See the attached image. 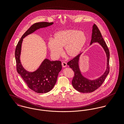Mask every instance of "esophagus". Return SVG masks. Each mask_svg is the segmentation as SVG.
Listing matches in <instances>:
<instances>
[{"mask_svg":"<svg viewBox=\"0 0 124 124\" xmlns=\"http://www.w3.org/2000/svg\"><path fill=\"white\" fill-rule=\"evenodd\" d=\"M62 67H64V68H65V67H66L67 66V63H66V62H62Z\"/></svg>","mask_w":124,"mask_h":124,"instance_id":"obj_1","label":"esophagus"}]
</instances>
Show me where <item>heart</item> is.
I'll list each match as a JSON object with an SVG mask.
<instances>
[{
    "instance_id": "obj_1",
    "label": "heart",
    "mask_w": 124,
    "mask_h": 124,
    "mask_svg": "<svg viewBox=\"0 0 124 124\" xmlns=\"http://www.w3.org/2000/svg\"><path fill=\"white\" fill-rule=\"evenodd\" d=\"M87 41V36L84 31L74 29L65 30L56 32L53 39H49L47 46L52 55L58 58L64 53L69 58H74L81 53Z\"/></svg>"
}]
</instances>
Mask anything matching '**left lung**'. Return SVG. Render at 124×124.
Here are the masks:
<instances>
[{
    "label": "left lung",
    "instance_id": "8db88e82",
    "mask_svg": "<svg viewBox=\"0 0 124 124\" xmlns=\"http://www.w3.org/2000/svg\"><path fill=\"white\" fill-rule=\"evenodd\" d=\"M93 43H99L102 47L106 54V70L100 77L94 80H90L82 74L79 67L80 58L82 53L78 54L67 63V64L69 65V67L72 69L74 73V76L72 80L73 87L78 92L83 93H91L98 88L104 83L107 75L109 72V62L110 54L109 50L99 30L95 24H93V26L90 45Z\"/></svg>",
    "mask_w": 124,
    "mask_h": 124
}]
</instances>
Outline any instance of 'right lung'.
<instances>
[{"label":"right lung","instance_id":"obj_1","mask_svg":"<svg viewBox=\"0 0 124 124\" xmlns=\"http://www.w3.org/2000/svg\"><path fill=\"white\" fill-rule=\"evenodd\" d=\"M53 24V22H41L33 24L21 37L15 50V59L17 70L29 88L37 93H46L50 91L55 85L58 74L62 70L61 62L51 61L45 59L39 68L34 71L26 70L22 66L20 57L21 46L24 38L40 28H46Z\"/></svg>","mask_w":124,"mask_h":124}]
</instances>
